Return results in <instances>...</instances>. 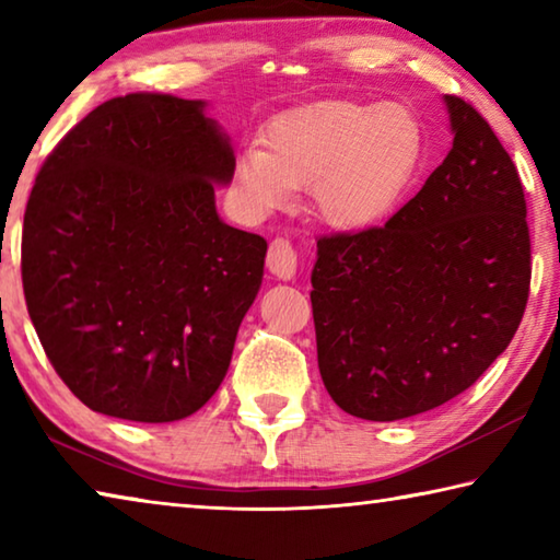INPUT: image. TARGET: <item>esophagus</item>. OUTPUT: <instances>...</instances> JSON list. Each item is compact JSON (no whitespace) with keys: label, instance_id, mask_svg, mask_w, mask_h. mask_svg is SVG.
<instances>
[{"label":"esophagus","instance_id":"34e87169","mask_svg":"<svg viewBox=\"0 0 560 560\" xmlns=\"http://www.w3.org/2000/svg\"><path fill=\"white\" fill-rule=\"evenodd\" d=\"M267 267L273 273V277H279L283 281L293 279V273H296V249H293L289 240H273L269 244V252H267Z\"/></svg>","mask_w":560,"mask_h":560}]
</instances>
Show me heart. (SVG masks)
I'll return each instance as SVG.
<instances>
[{
    "label": "heart",
    "mask_w": 560,
    "mask_h": 560,
    "mask_svg": "<svg viewBox=\"0 0 560 560\" xmlns=\"http://www.w3.org/2000/svg\"><path fill=\"white\" fill-rule=\"evenodd\" d=\"M428 132L400 101L330 98L273 118L261 145H244L232 163L240 210L264 217L287 210L296 187H311V207L334 230L383 222L424 163Z\"/></svg>",
    "instance_id": "1"
}]
</instances>
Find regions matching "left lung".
Segmentation results:
<instances>
[{
	"label": "left lung",
	"mask_w": 560,
	"mask_h": 560,
	"mask_svg": "<svg viewBox=\"0 0 560 560\" xmlns=\"http://www.w3.org/2000/svg\"><path fill=\"white\" fill-rule=\"evenodd\" d=\"M452 150L383 226L318 240V371L334 402L393 422L467 390L504 353L530 283L526 197L481 113L444 96Z\"/></svg>",
	"instance_id": "left-lung-1"
}]
</instances>
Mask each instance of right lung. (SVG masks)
I'll return each mask as SVG.
<instances>
[{
  "label": "right lung",
  "instance_id": "right-lung-1",
  "mask_svg": "<svg viewBox=\"0 0 560 560\" xmlns=\"http://www.w3.org/2000/svg\"><path fill=\"white\" fill-rule=\"evenodd\" d=\"M230 138L202 101L128 93L51 150L22 230L30 318L93 412L173 422L210 400L257 299L267 242L224 224Z\"/></svg>",
  "mask_w": 560,
  "mask_h": 560
}]
</instances>
